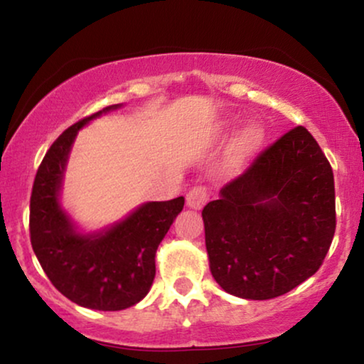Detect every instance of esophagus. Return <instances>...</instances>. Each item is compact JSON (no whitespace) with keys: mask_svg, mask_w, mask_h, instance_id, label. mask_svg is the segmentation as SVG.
<instances>
[{"mask_svg":"<svg viewBox=\"0 0 364 364\" xmlns=\"http://www.w3.org/2000/svg\"><path fill=\"white\" fill-rule=\"evenodd\" d=\"M208 201V195L203 186H193L190 191L186 193V205L193 210H201Z\"/></svg>","mask_w":364,"mask_h":364,"instance_id":"1","label":"esophagus"}]
</instances>
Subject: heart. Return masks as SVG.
<instances>
[{"mask_svg": "<svg viewBox=\"0 0 364 364\" xmlns=\"http://www.w3.org/2000/svg\"><path fill=\"white\" fill-rule=\"evenodd\" d=\"M262 139H264V131H262V127L259 126L247 127L240 134V137L235 141L233 153H235L237 158H243V156L250 154L252 151L259 148L262 144Z\"/></svg>", "mask_w": 364, "mask_h": 364, "instance_id": "b5f03b06", "label": "heart"}]
</instances>
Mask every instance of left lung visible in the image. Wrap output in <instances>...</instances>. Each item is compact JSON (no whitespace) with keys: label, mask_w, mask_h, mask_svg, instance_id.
<instances>
[{"label":"left lung","mask_w":364,"mask_h":364,"mask_svg":"<svg viewBox=\"0 0 364 364\" xmlns=\"http://www.w3.org/2000/svg\"><path fill=\"white\" fill-rule=\"evenodd\" d=\"M210 270L225 292L265 301L323 265L336 230L334 176L306 127L257 156L201 211Z\"/></svg>","instance_id":"8db88e82"}]
</instances>
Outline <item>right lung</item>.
<instances>
[{
  "mask_svg": "<svg viewBox=\"0 0 364 364\" xmlns=\"http://www.w3.org/2000/svg\"><path fill=\"white\" fill-rule=\"evenodd\" d=\"M117 107L84 117L57 137L36 171L30 198V240L41 269L67 299L97 311H122L146 297L156 275V250L185 206L183 196L149 201L102 232H75L58 200L68 153L80 127Z\"/></svg>",
  "mask_w": 364,
  "mask_h": 364,
  "instance_id": "right-lung-1",
  "label": "right lung"
}]
</instances>
